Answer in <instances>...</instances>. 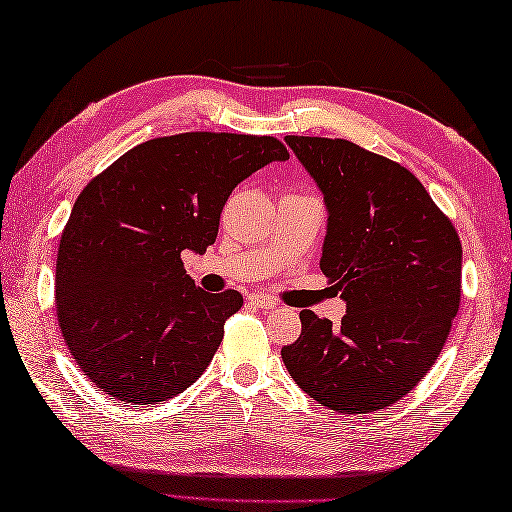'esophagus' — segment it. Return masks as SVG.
<instances>
[{"label": "esophagus", "mask_w": 512, "mask_h": 512, "mask_svg": "<svg viewBox=\"0 0 512 512\" xmlns=\"http://www.w3.org/2000/svg\"><path fill=\"white\" fill-rule=\"evenodd\" d=\"M249 304H254L256 308H265V311H270V308H276V299L265 297V295H251L249 297Z\"/></svg>", "instance_id": "obj_1"}]
</instances>
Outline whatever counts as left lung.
<instances>
[{"label": "left lung", "mask_w": 512, "mask_h": 512, "mask_svg": "<svg viewBox=\"0 0 512 512\" xmlns=\"http://www.w3.org/2000/svg\"><path fill=\"white\" fill-rule=\"evenodd\" d=\"M329 208L320 267L342 292L340 326L301 311L281 349L322 406L365 415L406 397L438 360L460 306L456 226L397 161L345 138L286 136Z\"/></svg>", "instance_id": "obj_1"}]
</instances>
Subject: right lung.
<instances>
[{
    "mask_svg": "<svg viewBox=\"0 0 512 512\" xmlns=\"http://www.w3.org/2000/svg\"><path fill=\"white\" fill-rule=\"evenodd\" d=\"M288 156L274 136L188 131L140 142L81 190L54 301L70 356L99 390L147 406L204 374L242 295L199 290L181 254H204L231 190Z\"/></svg>",
    "mask_w": 512,
    "mask_h": 512,
    "instance_id": "1",
    "label": "right lung"
}]
</instances>
